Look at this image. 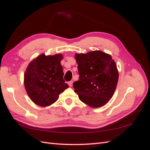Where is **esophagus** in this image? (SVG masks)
Instances as JSON below:
<instances>
[{"label": "esophagus", "mask_w": 150, "mask_h": 150, "mask_svg": "<svg viewBox=\"0 0 150 150\" xmlns=\"http://www.w3.org/2000/svg\"><path fill=\"white\" fill-rule=\"evenodd\" d=\"M72 83H73V81H69V82L67 83V84H68V85H69L70 87H71V86H72Z\"/></svg>", "instance_id": "34e87169"}]
</instances>
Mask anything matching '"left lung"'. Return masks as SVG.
Returning <instances> with one entry per match:
<instances>
[{
  "mask_svg": "<svg viewBox=\"0 0 150 150\" xmlns=\"http://www.w3.org/2000/svg\"><path fill=\"white\" fill-rule=\"evenodd\" d=\"M79 79L73 83L80 100L91 108L101 107L110 100L116 88L119 73L110 54L101 51L76 53Z\"/></svg>",
  "mask_w": 150,
  "mask_h": 150,
  "instance_id": "8db88e82",
  "label": "left lung"
}]
</instances>
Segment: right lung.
Wrapping results in <instances>:
<instances>
[{"mask_svg":"<svg viewBox=\"0 0 150 150\" xmlns=\"http://www.w3.org/2000/svg\"><path fill=\"white\" fill-rule=\"evenodd\" d=\"M62 54H41L31 61L25 71L24 83L31 101L38 106H51L69 88L63 79Z\"/></svg>","mask_w":150,"mask_h":150,"instance_id":"add662e5","label":"right lung"}]
</instances>
